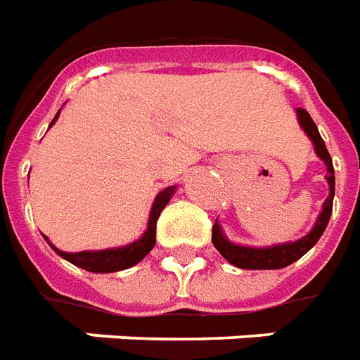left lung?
Wrapping results in <instances>:
<instances>
[{"label":"left lung","mask_w":360,"mask_h":360,"mask_svg":"<svg viewBox=\"0 0 360 360\" xmlns=\"http://www.w3.org/2000/svg\"><path fill=\"white\" fill-rule=\"evenodd\" d=\"M297 119L301 128L305 130V134L311 138L314 143V151L320 159L324 161L328 169L326 180L330 186V193H328L326 201L322 203V211H320L319 219L314 222L313 230L307 236H303L301 240L288 241V243H278V245H270V248H243L238 243H232L226 236L222 234V228L219 226V222H214L212 226V245L219 249V253L228 263L234 264L238 269L245 270H276L290 266L291 263H295L297 259L305 255L307 251L314 248V243L320 240V236L324 234V230L328 226V220L332 217V205H334V190H335V176H334V165H332V157L328 153L326 143L320 136L319 128L311 119V115L305 109H297Z\"/></svg>","instance_id":"left-lung-1"}]
</instances>
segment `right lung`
Returning <instances> with one entry per match:
<instances>
[{"mask_svg": "<svg viewBox=\"0 0 360 360\" xmlns=\"http://www.w3.org/2000/svg\"><path fill=\"white\" fill-rule=\"evenodd\" d=\"M59 112L55 115V119L51 120V124L57 120L59 117ZM176 190V186H169V188H165L162 191L157 193V198L153 201V207H151V212H149V222H148V230H146V234L141 236L140 240H136L134 243H128L124 248H115V249H103V251H80V253H65L61 249H57L51 243V241L47 240V243L51 245L57 255H61L63 259H67L69 263L76 264V266H80V269L88 270V272H119V270L130 269L134 264H138L143 259V257L148 255L149 251L153 249L155 245V234H157V219H159V214L161 211L167 207V203L172 198V193Z\"/></svg>", "mask_w": 360, "mask_h": 360, "instance_id": "obj_1", "label": "right lung"}]
</instances>
